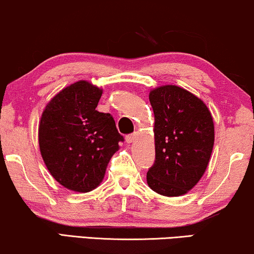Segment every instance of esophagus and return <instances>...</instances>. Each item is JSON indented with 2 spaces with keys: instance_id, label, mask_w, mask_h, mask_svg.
Returning a JSON list of instances; mask_svg holds the SVG:
<instances>
[{
  "instance_id": "obj_1",
  "label": "esophagus",
  "mask_w": 254,
  "mask_h": 254,
  "mask_svg": "<svg viewBox=\"0 0 254 254\" xmlns=\"http://www.w3.org/2000/svg\"><path fill=\"white\" fill-rule=\"evenodd\" d=\"M135 138H136V133H133V134H129L126 136V142L127 143H131V142H134Z\"/></svg>"
}]
</instances>
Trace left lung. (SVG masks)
<instances>
[{"label":"left lung","mask_w":254,"mask_h":254,"mask_svg":"<svg viewBox=\"0 0 254 254\" xmlns=\"http://www.w3.org/2000/svg\"><path fill=\"white\" fill-rule=\"evenodd\" d=\"M155 114V163L147 183L165 196L186 194L206 171L214 147V121L202 100L177 85L149 93Z\"/></svg>","instance_id":"1"}]
</instances>
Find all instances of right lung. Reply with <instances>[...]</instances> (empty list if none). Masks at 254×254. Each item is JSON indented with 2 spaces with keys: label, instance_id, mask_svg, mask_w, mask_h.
Returning <instances> with one entry per match:
<instances>
[{
  "label": "right lung",
  "instance_id": "1",
  "mask_svg": "<svg viewBox=\"0 0 254 254\" xmlns=\"http://www.w3.org/2000/svg\"><path fill=\"white\" fill-rule=\"evenodd\" d=\"M103 90L86 81L67 86L51 99L39 124V147L53 178L65 189L95 190L124 136L110 113L96 110Z\"/></svg>",
  "mask_w": 254,
  "mask_h": 254
}]
</instances>
